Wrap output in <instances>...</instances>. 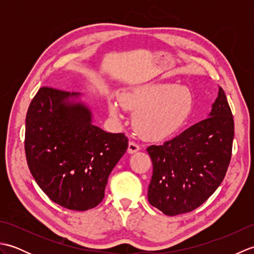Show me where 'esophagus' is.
<instances>
[{"label":"esophagus","instance_id":"obj_1","mask_svg":"<svg viewBox=\"0 0 254 254\" xmlns=\"http://www.w3.org/2000/svg\"><path fill=\"white\" fill-rule=\"evenodd\" d=\"M139 149H141V147H139V145H137L136 143H134V142H130V143H128L127 152L130 153V154H134V153H136V152H138Z\"/></svg>","mask_w":254,"mask_h":254}]
</instances>
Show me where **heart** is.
Here are the masks:
<instances>
[{
	"instance_id": "obj_1",
	"label": "heart",
	"mask_w": 254,
	"mask_h": 254,
	"mask_svg": "<svg viewBox=\"0 0 254 254\" xmlns=\"http://www.w3.org/2000/svg\"><path fill=\"white\" fill-rule=\"evenodd\" d=\"M121 104L135 113L133 123L139 135L161 141L174 136L190 120L195 98L187 86L146 84L124 94ZM109 113L115 120L120 121L121 105L110 101Z\"/></svg>"
}]
</instances>
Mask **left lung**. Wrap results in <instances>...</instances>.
Instances as JSON below:
<instances>
[{
  "label": "left lung",
  "instance_id": "8db88e82",
  "mask_svg": "<svg viewBox=\"0 0 254 254\" xmlns=\"http://www.w3.org/2000/svg\"><path fill=\"white\" fill-rule=\"evenodd\" d=\"M208 117L163 145L147 147L153 161L148 202L168 216L195 209L224 180L235 126L222 87Z\"/></svg>",
  "mask_w": 254,
  "mask_h": 254
}]
</instances>
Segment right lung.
Wrapping results in <instances>:
<instances>
[{
  "mask_svg": "<svg viewBox=\"0 0 254 254\" xmlns=\"http://www.w3.org/2000/svg\"><path fill=\"white\" fill-rule=\"evenodd\" d=\"M79 93L41 87L26 116L27 164L38 186L53 202L73 210L97 206L108 177L127 149L123 133L93 123Z\"/></svg>",
  "mask_w": 254,
  "mask_h": 254,
  "instance_id": "obj_1",
  "label": "right lung"
}]
</instances>
